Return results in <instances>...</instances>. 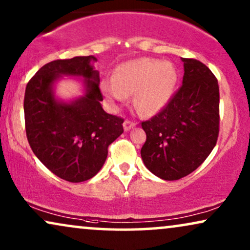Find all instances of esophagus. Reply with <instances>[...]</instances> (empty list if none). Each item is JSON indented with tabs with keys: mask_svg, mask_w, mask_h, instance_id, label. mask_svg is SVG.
Wrapping results in <instances>:
<instances>
[{
	"mask_svg": "<svg viewBox=\"0 0 250 250\" xmlns=\"http://www.w3.org/2000/svg\"><path fill=\"white\" fill-rule=\"evenodd\" d=\"M136 125V122L135 121H131V120H125V122H123V128H125V131L130 130L131 128H134Z\"/></svg>",
	"mask_w": 250,
	"mask_h": 250,
	"instance_id": "34e87169",
	"label": "esophagus"
}]
</instances>
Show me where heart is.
I'll use <instances>...</instances> for the list:
<instances>
[{
	"label": "heart",
	"instance_id": "1",
	"mask_svg": "<svg viewBox=\"0 0 250 250\" xmlns=\"http://www.w3.org/2000/svg\"><path fill=\"white\" fill-rule=\"evenodd\" d=\"M178 80L175 68L168 62L137 59L120 64L114 80H106L103 90L110 102H121L134 94V105L142 114L152 115L164 108Z\"/></svg>",
	"mask_w": 250,
	"mask_h": 250
}]
</instances>
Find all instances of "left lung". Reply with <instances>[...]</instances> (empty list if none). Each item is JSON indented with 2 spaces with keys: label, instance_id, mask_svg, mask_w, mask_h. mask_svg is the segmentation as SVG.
Returning a JSON list of instances; mask_svg holds the SVG:
<instances>
[{
  "label": "left lung",
  "instance_id": "8db88e82",
  "mask_svg": "<svg viewBox=\"0 0 250 250\" xmlns=\"http://www.w3.org/2000/svg\"><path fill=\"white\" fill-rule=\"evenodd\" d=\"M182 85L150 120L142 121L141 150L148 170L173 181L190 174L213 150L219 135V86L204 63L183 59Z\"/></svg>",
  "mask_w": 250,
  "mask_h": 250
}]
</instances>
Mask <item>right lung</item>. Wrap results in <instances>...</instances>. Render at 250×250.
I'll use <instances>...</instances> for the list:
<instances>
[{
	"label": "right lung",
	"instance_id": "add662e5",
	"mask_svg": "<svg viewBox=\"0 0 250 250\" xmlns=\"http://www.w3.org/2000/svg\"><path fill=\"white\" fill-rule=\"evenodd\" d=\"M94 56L55 60L41 67L25 88L26 137L38 159L59 178L83 182L105 163L108 146L123 132L125 120L103 109ZM61 74L82 75L87 93L71 104L59 103L51 85Z\"/></svg>",
	"mask_w": 250,
	"mask_h": 250
}]
</instances>
